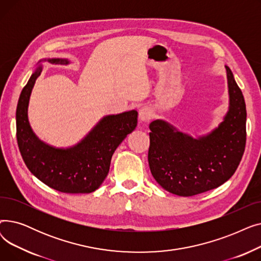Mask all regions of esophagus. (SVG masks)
<instances>
[{
	"label": "esophagus",
	"instance_id": "34e87169",
	"mask_svg": "<svg viewBox=\"0 0 261 261\" xmlns=\"http://www.w3.org/2000/svg\"><path fill=\"white\" fill-rule=\"evenodd\" d=\"M152 117V113L150 111V109L148 107H143L140 109L139 111V119L141 122H146L149 121Z\"/></svg>",
	"mask_w": 261,
	"mask_h": 261
}]
</instances>
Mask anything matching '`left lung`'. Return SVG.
Wrapping results in <instances>:
<instances>
[{
	"label": "left lung",
	"mask_w": 261,
	"mask_h": 261,
	"mask_svg": "<svg viewBox=\"0 0 261 261\" xmlns=\"http://www.w3.org/2000/svg\"><path fill=\"white\" fill-rule=\"evenodd\" d=\"M225 68L228 111L211 133L194 139L163 119L150 123L149 167L155 181L173 195L190 197L217 188L239 166L246 141V109L234 75Z\"/></svg>",
	"instance_id": "1"
}]
</instances>
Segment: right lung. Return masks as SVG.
Segmentation results:
<instances>
[{
  "mask_svg": "<svg viewBox=\"0 0 261 261\" xmlns=\"http://www.w3.org/2000/svg\"><path fill=\"white\" fill-rule=\"evenodd\" d=\"M47 61L70 63L67 59L60 58ZM41 72L42 66L39 65L23 88L17 106V141L23 161L35 176L55 190L66 194L93 193L108 175L116 148L138 125V112L132 110L105 116L73 147L49 146L34 133L27 114L31 94Z\"/></svg>",
  "mask_w": 261,
  "mask_h": 261,
  "instance_id": "right-lung-1",
  "label": "right lung"
}]
</instances>
